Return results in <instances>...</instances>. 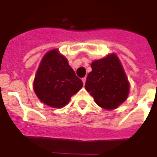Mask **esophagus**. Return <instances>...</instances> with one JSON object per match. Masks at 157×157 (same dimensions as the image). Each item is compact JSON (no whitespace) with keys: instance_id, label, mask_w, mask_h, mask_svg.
Listing matches in <instances>:
<instances>
[{"instance_id":"1","label":"esophagus","mask_w":157,"mask_h":157,"mask_svg":"<svg viewBox=\"0 0 157 157\" xmlns=\"http://www.w3.org/2000/svg\"><path fill=\"white\" fill-rule=\"evenodd\" d=\"M86 77H83L82 79V82H83V84H84V85H85V83H86Z\"/></svg>"}]
</instances>
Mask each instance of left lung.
Instances as JSON below:
<instances>
[{"instance_id":"obj_1","label":"left lung","mask_w":157,"mask_h":157,"mask_svg":"<svg viewBox=\"0 0 157 157\" xmlns=\"http://www.w3.org/2000/svg\"><path fill=\"white\" fill-rule=\"evenodd\" d=\"M85 88L96 104L106 110L117 108L127 99L130 83L119 57L112 53L91 63Z\"/></svg>"}]
</instances>
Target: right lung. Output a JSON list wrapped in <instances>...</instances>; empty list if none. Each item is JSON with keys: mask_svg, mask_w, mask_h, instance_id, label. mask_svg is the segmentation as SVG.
<instances>
[{"mask_svg": "<svg viewBox=\"0 0 157 157\" xmlns=\"http://www.w3.org/2000/svg\"><path fill=\"white\" fill-rule=\"evenodd\" d=\"M82 86V80L75 75L67 58L57 49L43 56L33 82L34 92L43 103L62 108Z\"/></svg>", "mask_w": 157, "mask_h": 157, "instance_id": "add662e5", "label": "right lung"}]
</instances>
